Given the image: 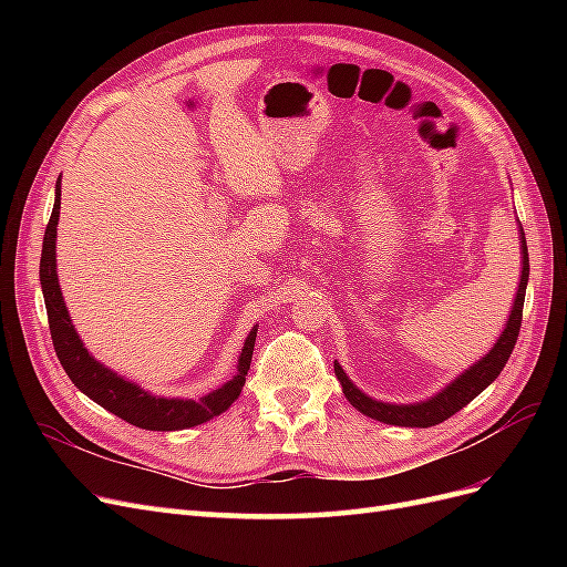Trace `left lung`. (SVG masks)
Here are the masks:
<instances>
[{
  "label": "left lung",
  "mask_w": 567,
  "mask_h": 567,
  "mask_svg": "<svg viewBox=\"0 0 567 567\" xmlns=\"http://www.w3.org/2000/svg\"><path fill=\"white\" fill-rule=\"evenodd\" d=\"M518 231H520V255H523L520 284L516 290V300H513V307H511L508 321L504 326L502 336L496 338L492 350L485 357H480L477 362L473 367H468L461 375H456V379L444 385L437 394H433V398H427L423 402H414V404H392V402H381V400L369 398V394H364L348 379V373L342 371V367L338 362H333L336 375L342 385V394H346L348 402L357 411H362L364 416L388 423V425L431 427V425L447 421L450 416L456 414V411H461L468 402H473L477 394L483 392L496 379V375L502 373V369L506 367L508 357L513 352V346H516L518 333H520L525 288H527V279H529V257H527L525 231H523V227Z\"/></svg>",
  "instance_id": "left-lung-1"
}]
</instances>
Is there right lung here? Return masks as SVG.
I'll return each instance as SVG.
<instances>
[{
    "label": "right lung",
    "mask_w": 567,
    "mask_h": 567,
    "mask_svg": "<svg viewBox=\"0 0 567 567\" xmlns=\"http://www.w3.org/2000/svg\"><path fill=\"white\" fill-rule=\"evenodd\" d=\"M59 215H61V179L56 182L54 210H51L49 225L44 231L40 281H42V293L47 305L51 340H54L56 357L61 367L65 369L68 379L87 394L90 400L109 409L111 414L120 416L136 427H144V431H184V427L200 425L205 421L219 416L221 411H227L244 390L246 373L250 369V359H252L257 326L250 329L244 342V350L238 354L236 373L225 385L203 394L198 400L161 398V394H153L142 385L127 381L125 375H120L106 364H101L99 359H94L87 352V348H84V342L75 331L71 315L65 310L63 293L59 286V274H56Z\"/></svg>",
    "instance_id": "1"
}]
</instances>
